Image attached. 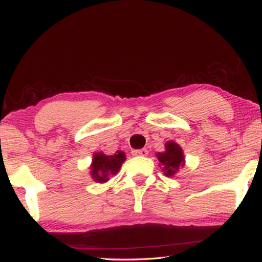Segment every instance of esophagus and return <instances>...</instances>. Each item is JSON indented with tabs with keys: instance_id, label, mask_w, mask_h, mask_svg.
<instances>
[{
	"instance_id": "esophagus-1",
	"label": "esophagus",
	"mask_w": 262,
	"mask_h": 262,
	"mask_svg": "<svg viewBox=\"0 0 262 262\" xmlns=\"http://www.w3.org/2000/svg\"><path fill=\"white\" fill-rule=\"evenodd\" d=\"M132 154L134 155V156H147L148 150L147 149H136V150H133Z\"/></svg>"
}]
</instances>
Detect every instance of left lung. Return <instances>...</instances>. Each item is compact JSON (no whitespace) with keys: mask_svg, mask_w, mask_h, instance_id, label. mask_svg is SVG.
<instances>
[{"mask_svg":"<svg viewBox=\"0 0 262 262\" xmlns=\"http://www.w3.org/2000/svg\"><path fill=\"white\" fill-rule=\"evenodd\" d=\"M165 152H158L157 157L161 162L165 176H173L180 166L184 165L183 150L174 142H167L165 144Z\"/></svg>","mask_w":262,"mask_h":262,"instance_id":"obj_1","label":"left lung"}]
</instances>
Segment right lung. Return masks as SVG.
Listing matches in <instances>:
<instances>
[{
    "mask_svg": "<svg viewBox=\"0 0 262 262\" xmlns=\"http://www.w3.org/2000/svg\"><path fill=\"white\" fill-rule=\"evenodd\" d=\"M126 161V155L122 151H117L112 156L104 154H95L91 165V176L98 183H105L108 180L110 174H115L120 170L122 163Z\"/></svg>",
    "mask_w": 262,
    "mask_h": 262,
    "instance_id": "1",
    "label": "right lung"
}]
</instances>
